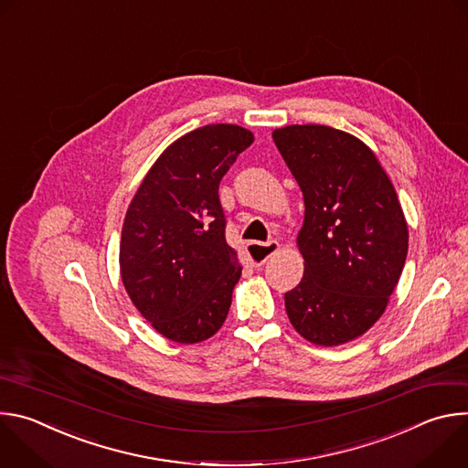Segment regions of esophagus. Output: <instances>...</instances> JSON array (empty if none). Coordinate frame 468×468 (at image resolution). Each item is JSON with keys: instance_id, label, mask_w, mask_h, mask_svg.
I'll use <instances>...</instances> for the list:
<instances>
[{"instance_id": "34e87169", "label": "esophagus", "mask_w": 468, "mask_h": 468, "mask_svg": "<svg viewBox=\"0 0 468 468\" xmlns=\"http://www.w3.org/2000/svg\"><path fill=\"white\" fill-rule=\"evenodd\" d=\"M280 250V242L269 240V242H250L248 244V257L251 266H262L266 261H269L276 251Z\"/></svg>"}]
</instances>
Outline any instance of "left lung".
Returning a JSON list of instances; mask_svg holds the SVG:
<instances>
[{
  "label": "left lung",
  "instance_id": "left-lung-1",
  "mask_svg": "<svg viewBox=\"0 0 468 468\" xmlns=\"http://www.w3.org/2000/svg\"><path fill=\"white\" fill-rule=\"evenodd\" d=\"M272 139L305 204V271L285 292L289 320L313 345H345L374 325L402 276L404 211L372 150L350 133L307 123L276 129Z\"/></svg>",
  "mask_w": 468,
  "mask_h": 468
}]
</instances>
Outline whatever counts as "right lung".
I'll return each instance as SVG.
<instances>
[{"label": "right lung", "instance_id": "add662e5", "mask_svg": "<svg viewBox=\"0 0 468 468\" xmlns=\"http://www.w3.org/2000/svg\"><path fill=\"white\" fill-rule=\"evenodd\" d=\"M253 143L233 123L197 127L170 144L125 213L123 287L166 339L194 345L224 324L242 266L226 242L218 185Z\"/></svg>", "mask_w": 468, "mask_h": 468}]
</instances>
